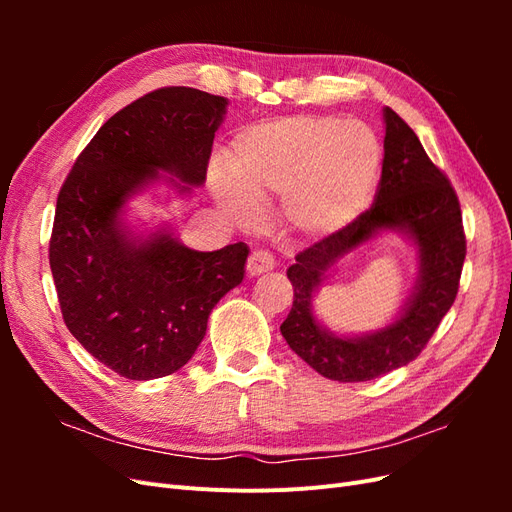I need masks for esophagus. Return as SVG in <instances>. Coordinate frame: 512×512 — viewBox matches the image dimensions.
<instances>
[{"mask_svg":"<svg viewBox=\"0 0 512 512\" xmlns=\"http://www.w3.org/2000/svg\"><path fill=\"white\" fill-rule=\"evenodd\" d=\"M275 267V260L269 252H262V250H256L250 254V258H247V273L250 275H260V273H267Z\"/></svg>","mask_w":512,"mask_h":512,"instance_id":"34e87169","label":"esophagus"}]
</instances>
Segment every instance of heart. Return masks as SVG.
Instances as JSON below:
<instances>
[{
    "label": "heart",
    "mask_w": 512,
    "mask_h": 512,
    "mask_svg": "<svg viewBox=\"0 0 512 512\" xmlns=\"http://www.w3.org/2000/svg\"><path fill=\"white\" fill-rule=\"evenodd\" d=\"M382 162L367 123L339 117H288L235 136L228 177L215 196L241 226H254L260 205L282 196L286 224L305 237H329L365 211Z\"/></svg>",
    "instance_id": "b5f03b06"
}]
</instances>
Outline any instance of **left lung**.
Wrapping results in <instances>:
<instances>
[{
    "label": "left lung",
    "mask_w": 512,
    "mask_h": 512,
    "mask_svg": "<svg viewBox=\"0 0 512 512\" xmlns=\"http://www.w3.org/2000/svg\"><path fill=\"white\" fill-rule=\"evenodd\" d=\"M384 160L376 200L350 226L297 254L286 271L294 288L282 335L320 376L365 382L404 367L427 346L455 303L466 260L459 198L451 181L429 160L421 141L393 108H384ZM408 234L419 250V280L402 314L384 330L344 338L324 330L311 297L334 262L378 231Z\"/></svg>",
    "instance_id": "left-lung-1"
}]
</instances>
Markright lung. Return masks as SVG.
<instances>
[{
	"instance_id": "right-lung-1",
	"label": "right lung",
	"mask_w": 512,
	"mask_h": 512,
	"mask_svg": "<svg viewBox=\"0 0 512 512\" xmlns=\"http://www.w3.org/2000/svg\"><path fill=\"white\" fill-rule=\"evenodd\" d=\"M228 100L162 87L108 119L57 196L49 262L66 327L128 380L175 374L203 342L211 309L243 282L245 243L196 252L160 228L134 237L121 211L162 179L203 185Z\"/></svg>"
}]
</instances>
